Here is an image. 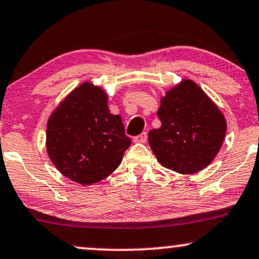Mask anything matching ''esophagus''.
<instances>
[{"mask_svg": "<svg viewBox=\"0 0 259 259\" xmlns=\"http://www.w3.org/2000/svg\"><path fill=\"white\" fill-rule=\"evenodd\" d=\"M146 141H147V133H142L134 138V142L136 143H145Z\"/></svg>", "mask_w": 259, "mask_h": 259, "instance_id": "esophagus-1", "label": "esophagus"}]
</instances>
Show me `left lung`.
<instances>
[{
    "instance_id": "8db88e82",
    "label": "left lung",
    "mask_w": 259,
    "mask_h": 259,
    "mask_svg": "<svg viewBox=\"0 0 259 259\" xmlns=\"http://www.w3.org/2000/svg\"><path fill=\"white\" fill-rule=\"evenodd\" d=\"M157 114L161 126L148 133V142L164 167L189 175L214 159L226 136V118L197 83L185 79L171 88Z\"/></svg>"
}]
</instances>
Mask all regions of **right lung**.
Masks as SVG:
<instances>
[{"mask_svg": "<svg viewBox=\"0 0 259 259\" xmlns=\"http://www.w3.org/2000/svg\"><path fill=\"white\" fill-rule=\"evenodd\" d=\"M104 89L83 83L55 108L47 124V152L67 179L89 186L119 166L132 145Z\"/></svg>", "mask_w": 259, "mask_h": 259, "instance_id": "right-lung-1", "label": "right lung"}]
</instances>
